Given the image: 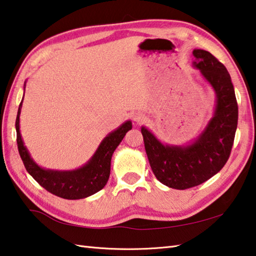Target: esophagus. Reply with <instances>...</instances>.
<instances>
[{"mask_svg":"<svg viewBox=\"0 0 256 256\" xmlns=\"http://www.w3.org/2000/svg\"><path fill=\"white\" fill-rule=\"evenodd\" d=\"M133 120H134V122H135V123L141 124V123H143V122L145 121V115H144L143 113H140V112H138V113H135V114H134Z\"/></svg>","mask_w":256,"mask_h":256,"instance_id":"1","label":"esophagus"}]
</instances>
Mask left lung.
Masks as SVG:
<instances>
[{
	"label": "left lung",
	"mask_w": 256,
	"mask_h": 256,
	"mask_svg": "<svg viewBox=\"0 0 256 256\" xmlns=\"http://www.w3.org/2000/svg\"><path fill=\"white\" fill-rule=\"evenodd\" d=\"M192 65L215 93L211 118L196 138L182 145L163 143L142 126L145 152L155 176L176 190L202 184L221 171L228 160L238 128V110L231 76L213 55L194 48Z\"/></svg>",
	"instance_id": "obj_1"
}]
</instances>
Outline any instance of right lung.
<instances>
[{"label": "right lung", "instance_id": "right-lung-1", "mask_svg": "<svg viewBox=\"0 0 256 256\" xmlns=\"http://www.w3.org/2000/svg\"><path fill=\"white\" fill-rule=\"evenodd\" d=\"M24 83V92H25ZM24 98V95H23ZM23 98L18 106L15 128H16L18 153L28 174L41 186L48 192L66 200H80L95 194L105 186L111 172V160L115 148L122 142L128 131L132 128V122L125 121L118 128L108 133L94 152L88 161L75 170L45 168L34 161L28 148L24 145L20 131V115H21Z\"/></svg>", "mask_w": 256, "mask_h": 256}]
</instances>
